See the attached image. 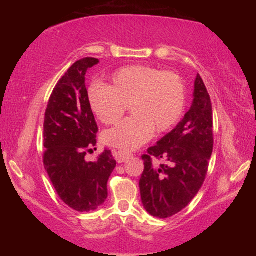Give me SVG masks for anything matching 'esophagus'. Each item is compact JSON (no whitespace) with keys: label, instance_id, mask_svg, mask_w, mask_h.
Here are the masks:
<instances>
[{"label":"esophagus","instance_id":"esophagus-1","mask_svg":"<svg viewBox=\"0 0 256 256\" xmlns=\"http://www.w3.org/2000/svg\"><path fill=\"white\" fill-rule=\"evenodd\" d=\"M114 157L116 159V162H120V164H122L124 162H126L128 158H131L132 157V154L125 152V151H123V150H118V151H115Z\"/></svg>","mask_w":256,"mask_h":256}]
</instances>
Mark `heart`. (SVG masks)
<instances>
[{"mask_svg":"<svg viewBox=\"0 0 256 256\" xmlns=\"http://www.w3.org/2000/svg\"><path fill=\"white\" fill-rule=\"evenodd\" d=\"M86 98L94 116L106 125L118 123L130 106L133 116L104 133V141L131 151L148 142L154 131L168 132L180 122L185 110L186 88L175 72L130 66L112 73L106 86H90Z\"/></svg>","mask_w":256,"mask_h":256,"instance_id":"heart-1","label":"heart"}]
</instances>
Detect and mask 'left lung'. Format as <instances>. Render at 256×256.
<instances>
[{"instance_id":"left-lung-1","label":"left lung","mask_w":256,"mask_h":256,"mask_svg":"<svg viewBox=\"0 0 256 256\" xmlns=\"http://www.w3.org/2000/svg\"><path fill=\"white\" fill-rule=\"evenodd\" d=\"M194 99L182 122L142 156L141 200L151 216L168 218L188 206L204 183L214 149V120L209 92L200 74ZM154 158L165 164H153Z\"/></svg>"}]
</instances>
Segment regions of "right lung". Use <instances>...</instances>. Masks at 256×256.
<instances>
[{"mask_svg":"<svg viewBox=\"0 0 256 256\" xmlns=\"http://www.w3.org/2000/svg\"><path fill=\"white\" fill-rule=\"evenodd\" d=\"M98 63L94 58L76 60L55 86L45 112V170L60 200L79 212L96 210L105 202L116 166L108 149L96 162L84 159L96 146L98 132L86 98V73Z\"/></svg>","mask_w":256,"mask_h":256,"instance_id":"1","label":"right lung"}]
</instances>
